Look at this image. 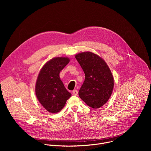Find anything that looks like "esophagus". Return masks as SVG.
Segmentation results:
<instances>
[{
    "label": "esophagus",
    "instance_id": "obj_1",
    "mask_svg": "<svg viewBox=\"0 0 151 151\" xmlns=\"http://www.w3.org/2000/svg\"><path fill=\"white\" fill-rule=\"evenodd\" d=\"M72 94H73L74 96H77L78 94V90H74L72 91Z\"/></svg>",
    "mask_w": 151,
    "mask_h": 151
}]
</instances>
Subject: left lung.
<instances>
[{
    "label": "left lung",
    "instance_id": "1",
    "mask_svg": "<svg viewBox=\"0 0 151 151\" xmlns=\"http://www.w3.org/2000/svg\"><path fill=\"white\" fill-rule=\"evenodd\" d=\"M75 58L85 75L79 97L92 108L98 109L112 94L114 81L111 71L101 57L91 52L79 53Z\"/></svg>",
    "mask_w": 151,
    "mask_h": 151
}]
</instances>
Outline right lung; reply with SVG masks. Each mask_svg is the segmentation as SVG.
Listing matches in <instances>:
<instances>
[{
  "label": "right lung",
  "instance_id": "right-lung-1",
  "mask_svg": "<svg viewBox=\"0 0 151 151\" xmlns=\"http://www.w3.org/2000/svg\"><path fill=\"white\" fill-rule=\"evenodd\" d=\"M69 61L67 57L54 58L42 67L39 73L36 83V95L40 104L51 113L60 112L71 96L59 76L60 72Z\"/></svg>",
  "mask_w": 151,
  "mask_h": 151
}]
</instances>
